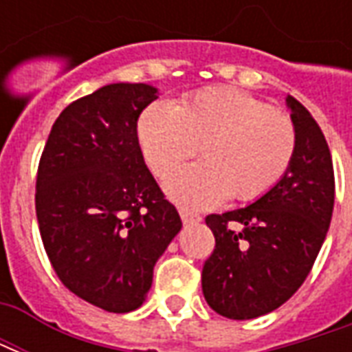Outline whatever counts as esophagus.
Listing matches in <instances>:
<instances>
[{"label":"esophagus","mask_w":352,"mask_h":352,"mask_svg":"<svg viewBox=\"0 0 352 352\" xmlns=\"http://www.w3.org/2000/svg\"><path fill=\"white\" fill-rule=\"evenodd\" d=\"M179 214H181V219H183L184 224H194V222L201 221V217H199V214L190 213V211H184V209H181Z\"/></svg>","instance_id":"1"}]
</instances>
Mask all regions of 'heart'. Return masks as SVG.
I'll return each mask as SVG.
<instances>
[{"label":"heart","instance_id":"heart-1","mask_svg":"<svg viewBox=\"0 0 352 352\" xmlns=\"http://www.w3.org/2000/svg\"><path fill=\"white\" fill-rule=\"evenodd\" d=\"M138 141L148 168L168 175L199 145L201 162L177 169L164 192L184 209H207L232 198L254 201L287 175L296 154L288 116L251 94L213 87L177 105L154 101L139 115Z\"/></svg>","mask_w":352,"mask_h":352}]
</instances>
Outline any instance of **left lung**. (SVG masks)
I'll list each match as a JSON object with an SVG mask.
<instances>
[{"label":"left lung","instance_id":"left-lung-1","mask_svg":"<svg viewBox=\"0 0 352 352\" xmlns=\"http://www.w3.org/2000/svg\"><path fill=\"white\" fill-rule=\"evenodd\" d=\"M287 107L298 141L287 175L249 206L206 219L214 251L201 290L211 309L234 320L267 315L302 287L332 221L336 184L324 133L292 96ZM230 221L242 228L228 229Z\"/></svg>","mask_w":352,"mask_h":352}]
</instances>
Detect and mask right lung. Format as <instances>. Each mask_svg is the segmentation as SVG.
Returning <instances> with one entry per match:
<instances>
[{"instance_id": "add662e5", "label": "right lung", "mask_w": 352, "mask_h": 352, "mask_svg": "<svg viewBox=\"0 0 352 352\" xmlns=\"http://www.w3.org/2000/svg\"><path fill=\"white\" fill-rule=\"evenodd\" d=\"M156 98L145 82H113L73 101L37 169L35 211L50 264L73 294L109 313L143 305L154 264L183 228L138 141L139 115Z\"/></svg>"}]
</instances>
